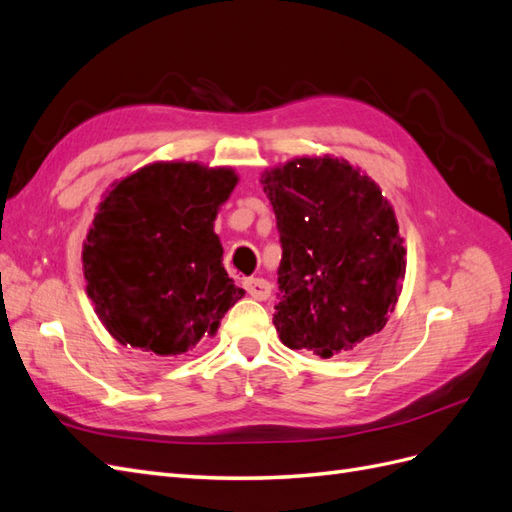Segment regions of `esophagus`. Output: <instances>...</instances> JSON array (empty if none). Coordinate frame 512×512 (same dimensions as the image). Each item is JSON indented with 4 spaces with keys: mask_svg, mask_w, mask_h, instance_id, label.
<instances>
[{
    "mask_svg": "<svg viewBox=\"0 0 512 512\" xmlns=\"http://www.w3.org/2000/svg\"><path fill=\"white\" fill-rule=\"evenodd\" d=\"M243 286H245L247 294H250L252 299H258V301H265L269 297V292H271V284L267 280H262V277H247Z\"/></svg>",
    "mask_w": 512,
    "mask_h": 512,
    "instance_id": "1",
    "label": "esophagus"
}]
</instances>
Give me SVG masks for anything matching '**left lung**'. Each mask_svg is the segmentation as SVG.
Listing matches in <instances>:
<instances>
[{"label": "left lung", "mask_w": 512, "mask_h": 512, "mask_svg": "<svg viewBox=\"0 0 512 512\" xmlns=\"http://www.w3.org/2000/svg\"><path fill=\"white\" fill-rule=\"evenodd\" d=\"M280 232L273 324L282 344L329 359L384 329L406 275L391 205L337 158H299L262 175Z\"/></svg>", "instance_id": "8db88e82"}]
</instances>
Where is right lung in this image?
I'll return each instance as SVG.
<instances>
[{"label": "right lung", "instance_id": "add662e5", "mask_svg": "<svg viewBox=\"0 0 512 512\" xmlns=\"http://www.w3.org/2000/svg\"><path fill=\"white\" fill-rule=\"evenodd\" d=\"M235 185L230 168L166 162L119 181L102 200L83 269L87 294L119 344L162 356L188 352L243 297L213 232Z\"/></svg>", "mask_w": 512, "mask_h": 512}]
</instances>
